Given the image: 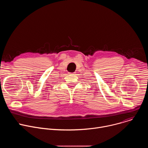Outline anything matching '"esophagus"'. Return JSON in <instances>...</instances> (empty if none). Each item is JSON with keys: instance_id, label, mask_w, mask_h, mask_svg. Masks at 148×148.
Returning a JSON list of instances; mask_svg holds the SVG:
<instances>
[{"instance_id": "obj_1", "label": "esophagus", "mask_w": 148, "mask_h": 148, "mask_svg": "<svg viewBox=\"0 0 148 148\" xmlns=\"http://www.w3.org/2000/svg\"><path fill=\"white\" fill-rule=\"evenodd\" d=\"M74 73H70L69 74H75Z\"/></svg>"}]
</instances>
